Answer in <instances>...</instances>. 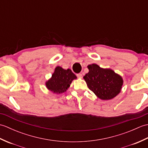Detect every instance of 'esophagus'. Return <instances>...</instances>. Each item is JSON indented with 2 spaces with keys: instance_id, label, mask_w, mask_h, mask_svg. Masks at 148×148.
<instances>
[{
  "instance_id": "obj_1",
  "label": "esophagus",
  "mask_w": 148,
  "mask_h": 148,
  "mask_svg": "<svg viewBox=\"0 0 148 148\" xmlns=\"http://www.w3.org/2000/svg\"><path fill=\"white\" fill-rule=\"evenodd\" d=\"M76 76H77V77H79V78H82L83 77V75H82V74H81V73L77 74Z\"/></svg>"
}]
</instances>
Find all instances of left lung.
Listing matches in <instances>:
<instances>
[{"mask_svg":"<svg viewBox=\"0 0 148 148\" xmlns=\"http://www.w3.org/2000/svg\"><path fill=\"white\" fill-rule=\"evenodd\" d=\"M88 73L83 77L88 88L102 100H110L121 92L123 79L110 69L93 64L88 66Z\"/></svg>","mask_w":148,"mask_h":148,"instance_id":"8db88e82","label":"left lung"}]
</instances>
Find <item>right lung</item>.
Returning <instances> with one entry per match:
<instances>
[{"label": "right lung", "mask_w": 148, "mask_h": 148, "mask_svg": "<svg viewBox=\"0 0 148 148\" xmlns=\"http://www.w3.org/2000/svg\"><path fill=\"white\" fill-rule=\"evenodd\" d=\"M76 78V76L71 69L65 70L58 66L55 68L51 79L46 83V86L53 93H62L68 89L72 80Z\"/></svg>", "instance_id": "right-lung-1"}]
</instances>
